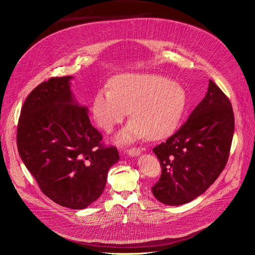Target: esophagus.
<instances>
[{
  "label": "esophagus",
  "mask_w": 255,
  "mask_h": 255,
  "mask_svg": "<svg viewBox=\"0 0 255 255\" xmlns=\"http://www.w3.org/2000/svg\"><path fill=\"white\" fill-rule=\"evenodd\" d=\"M140 148L139 147H131L129 149H127V153L130 155V156H137L140 154Z\"/></svg>",
  "instance_id": "esophagus-1"
}]
</instances>
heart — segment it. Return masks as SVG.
Returning <instances> with one entry per match:
<instances>
[{"label": "heart", "instance_id": "b5f03b06", "mask_svg": "<svg viewBox=\"0 0 255 255\" xmlns=\"http://www.w3.org/2000/svg\"><path fill=\"white\" fill-rule=\"evenodd\" d=\"M187 104L185 90L155 74H124L111 81V90H100L93 102L96 123L111 132L130 111L132 120L119 134L121 141L146 136L157 140L169 136L177 127Z\"/></svg>", "mask_w": 255, "mask_h": 255}]
</instances>
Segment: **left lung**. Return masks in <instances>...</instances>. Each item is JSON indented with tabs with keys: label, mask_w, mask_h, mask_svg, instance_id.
<instances>
[{
	"label": "left lung",
	"mask_w": 255,
	"mask_h": 255,
	"mask_svg": "<svg viewBox=\"0 0 255 255\" xmlns=\"http://www.w3.org/2000/svg\"><path fill=\"white\" fill-rule=\"evenodd\" d=\"M234 113L228 97L213 81L189 119L152 151L161 175L151 188L161 203L178 206L202 195L223 171L234 134Z\"/></svg>",
	"instance_id": "obj_1"
}]
</instances>
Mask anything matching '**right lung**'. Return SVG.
Segmentation results:
<instances>
[{
  "instance_id": "add662e5",
  "label": "right lung",
  "mask_w": 255,
  "mask_h": 255,
  "mask_svg": "<svg viewBox=\"0 0 255 255\" xmlns=\"http://www.w3.org/2000/svg\"><path fill=\"white\" fill-rule=\"evenodd\" d=\"M71 78H50L29 94L18 121L17 147L46 197L81 210L102 195L119 153L102 143L88 109L72 99Z\"/></svg>"
}]
</instances>
